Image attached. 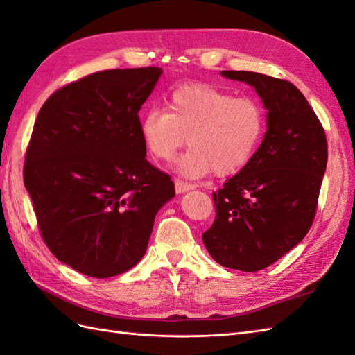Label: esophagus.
Here are the masks:
<instances>
[{"instance_id": "34e87169", "label": "esophagus", "mask_w": 355, "mask_h": 355, "mask_svg": "<svg viewBox=\"0 0 355 355\" xmlns=\"http://www.w3.org/2000/svg\"><path fill=\"white\" fill-rule=\"evenodd\" d=\"M173 184H175L177 193H183V192H187V191H191V189H195V184L183 182V180H175V182H173Z\"/></svg>"}]
</instances>
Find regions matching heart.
I'll list each match as a JSON object with an SVG mask.
<instances>
[{
  "label": "heart",
  "instance_id": "heart-1",
  "mask_svg": "<svg viewBox=\"0 0 355 355\" xmlns=\"http://www.w3.org/2000/svg\"><path fill=\"white\" fill-rule=\"evenodd\" d=\"M266 131V111L250 96L235 97L210 84L173 89L168 111L149 110L140 122L141 139L155 160L171 162L186 141L191 149L178 162L186 177L236 173L252 162Z\"/></svg>",
  "mask_w": 355,
  "mask_h": 355
}]
</instances>
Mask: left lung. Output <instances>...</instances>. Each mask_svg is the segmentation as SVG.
<instances>
[{"instance_id":"1","label":"left lung","mask_w":355,"mask_h":355,"mask_svg":"<svg viewBox=\"0 0 355 355\" xmlns=\"http://www.w3.org/2000/svg\"><path fill=\"white\" fill-rule=\"evenodd\" d=\"M223 76L254 87L268 110V128L252 162L212 193L216 215L202 243L223 267L258 271L311 229L328 143L319 117L291 82L253 71Z\"/></svg>"}]
</instances>
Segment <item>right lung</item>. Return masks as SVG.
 <instances>
[{
    "instance_id": "obj_1",
    "label": "right lung",
    "mask_w": 355,
    "mask_h": 355,
    "mask_svg": "<svg viewBox=\"0 0 355 355\" xmlns=\"http://www.w3.org/2000/svg\"><path fill=\"white\" fill-rule=\"evenodd\" d=\"M158 67L103 70L70 82L44 102L22 177L45 245L82 275L125 273L146 252L155 215L175 195L150 164L140 107Z\"/></svg>"
}]
</instances>
